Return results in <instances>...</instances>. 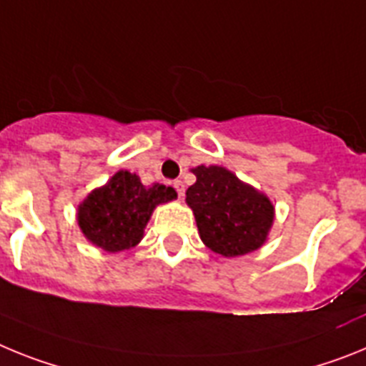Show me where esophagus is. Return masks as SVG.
<instances>
[{"label": "esophagus", "instance_id": "obj_1", "mask_svg": "<svg viewBox=\"0 0 366 366\" xmlns=\"http://www.w3.org/2000/svg\"><path fill=\"white\" fill-rule=\"evenodd\" d=\"M173 186H174V189H177V193H179L180 199H184V182L182 180H174Z\"/></svg>", "mask_w": 366, "mask_h": 366}]
</instances>
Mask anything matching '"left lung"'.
Listing matches in <instances>:
<instances>
[{
  "instance_id": "left-lung-1",
  "label": "left lung",
  "mask_w": 366,
  "mask_h": 366,
  "mask_svg": "<svg viewBox=\"0 0 366 366\" xmlns=\"http://www.w3.org/2000/svg\"><path fill=\"white\" fill-rule=\"evenodd\" d=\"M192 171L197 182L187 187L186 202L202 243L224 258L258 250L274 221L269 197L221 165H197Z\"/></svg>"
}]
</instances>
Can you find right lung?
<instances>
[{"label": "right lung", "instance_id": "obj_1", "mask_svg": "<svg viewBox=\"0 0 366 366\" xmlns=\"http://www.w3.org/2000/svg\"><path fill=\"white\" fill-rule=\"evenodd\" d=\"M177 199L173 187L144 186L136 173L117 171L79 204L77 221L84 237L107 252L129 250L142 241L152 209Z\"/></svg>", "mask_w": 366, "mask_h": 366}]
</instances>
